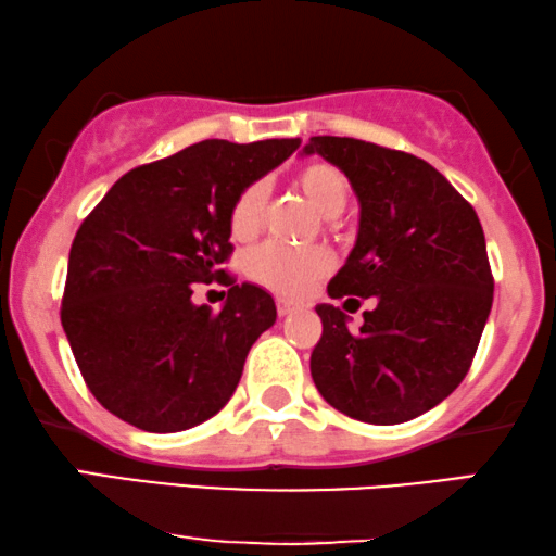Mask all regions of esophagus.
<instances>
[{"label": "esophagus", "instance_id": "obj_1", "mask_svg": "<svg viewBox=\"0 0 556 556\" xmlns=\"http://www.w3.org/2000/svg\"><path fill=\"white\" fill-rule=\"evenodd\" d=\"M295 308H299V306H295V303H293V301L278 299V314H280V316H288V314H293V311H295Z\"/></svg>", "mask_w": 556, "mask_h": 556}]
</instances>
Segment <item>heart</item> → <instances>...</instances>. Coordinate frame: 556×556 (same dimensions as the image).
<instances>
[{
	"label": "heart",
	"mask_w": 556,
	"mask_h": 556,
	"mask_svg": "<svg viewBox=\"0 0 556 556\" xmlns=\"http://www.w3.org/2000/svg\"><path fill=\"white\" fill-rule=\"evenodd\" d=\"M293 185L306 197V202L318 215L326 219L339 217L349 202V181L337 166L326 162H314L295 174ZM265 200L268 189L261 181L242 189L238 200L232 202L230 210V232L235 240L255 238L263 225ZM331 268V257L324 250H303V253H291V250L263 245L250 253L248 257V276L257 283L270 288V291L283 295H299L321 278Z\"/></svg>",
	"instance_id": "heart-1"
}]
</instances>
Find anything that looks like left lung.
Here are the masks:
<instances>
[{"label": "left lung", "mask_w": 556, "mask_h": 556, "mask_svg": "<svg viewBox=\"0 0 556 556\" xmlns=\"http://www.w3.org/2000/svg\"><path fill=\"white\" fill-rule=\"evenodd\" d=\"M346 174L359 230L331 278V299H375L359 331L318 303L324 333L311 352L321 397L354 420L397 425L440 405L468 375L493 303L476 210L422 159L341 136L301 151ZM359 303V301H356Z\"/></svg>", "instance_id": "left-lung-1"}]
</instances>
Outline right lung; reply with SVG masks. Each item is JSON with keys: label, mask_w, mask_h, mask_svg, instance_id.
<instances>
[{"label": "right lung", "mask_w": 556, "mask_h": 556, "mask_svg": "<svg viewBox=\"0 0 556 556\" xmlns=\"http://www.w3.org/2000/svg\"><path fill=\"white\" fill-rule=\"evenodd\" d=\"M301 139L200 141L124 174L80 225L67 261L65 337L88 390L121 420L179 432L232 397L250 346L276 324L261 286H235L230 210ZM231 286L217 315L192 282Z\"/></svg>", "instance_id": "obj_1"}]
</instances>
